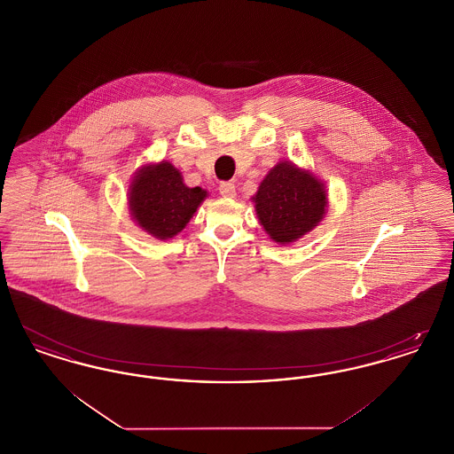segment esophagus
I'll use <instances>...</instances> for the list:
<instances>
[{
	"label": "esophagus",
	"mask_w": 454,
	"mask_h": 454,
	"mask_svg": "<svg viewBox=\"0 0 454 454\" xmlns=\"http://www.w3.org/2000/svg\"><path fill=\"white\" fill-rule=\"evenodd\" d=\"M219 192H221L223 197L233 199V197L237 195V187H235V184H231V182H223V184L219 185Z\"/></svg>",
	"instance_id": "1"
}]
</instances>
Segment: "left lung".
Listing matches in <instances>:
<instances>
[{
    "label": "left lung",
    "mask_w": 454,
    "mask_h": 454,
    "mask_svg": "<svg viewBox=\"0 0 454 454\" xmlns=\"http://www.w3.org/2000/svg\"><path fill=\"white\" fill-rule=\"evenodd\" d=\"M252 200L260 224L278 245H291L309 233L328 207L324 182L286 160L265 175Z\"/></svg>",
    "instance_id": "obj_1"
}]
</instances>
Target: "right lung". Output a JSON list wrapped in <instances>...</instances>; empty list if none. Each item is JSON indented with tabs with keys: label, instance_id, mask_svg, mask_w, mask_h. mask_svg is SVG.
Wrapping results in <instances>:
<instances>
[{
	"label": "right lung",
	"instance_id": "right-lung-1",
	"mask_svg": "<svg viewBox=\"0 0 454 454\" xmlns=\"http://www.w3.org/2000/svg\"><path fill=\"white\" fill-rule=\"evenodd\" d=\"M207 197L200 187H187L170 161L146 163L137 168L128 189L134 223L156 239L176 237Z\"/></svg>",
	"mask_w": 454,
	"mask_h": 454
}]
</instances>
